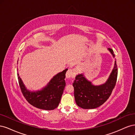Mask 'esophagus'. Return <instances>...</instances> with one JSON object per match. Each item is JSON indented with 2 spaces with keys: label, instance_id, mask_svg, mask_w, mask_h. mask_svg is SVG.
I'll return each instance as SVG.
<instances>
[{
  "label": "esophagus",
  "instance_id": "esophagus-1",
  "mask_svg": "<svg viewBox=\"0 0 135 135\" xmlns=\"http://www.w3.org/2000/svg\"><path fill=\"white\" fill-rule=\"evenodd\" d=\"M74 76V73L73 70L71 69H69L66 73V77L68 79H71Z\"/></svg>",
  "mask_w": 135,
  "mask_h": 135
}]
</instances>
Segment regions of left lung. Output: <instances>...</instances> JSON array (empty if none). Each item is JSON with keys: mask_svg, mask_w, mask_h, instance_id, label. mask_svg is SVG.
<instances>
[{"mask_svg": "<svg viewBox=\"0 0 135 135\" xmlns=\"http://www.w3.org/2000/svg\"><path fill=\"white\" fill-rule=\"evenodd\" d=\"M108 50L114 57L112 49L108 48ZM117 75L118 68L115 61L113 70L104 84L94 85L83 74L77 75L73 83L77 105L82 109H91L103 105L109 99L115 87Z\"/></svg>", "mask_w": 135, "mask_h": 135, "instance_id": "1", "label": "left lung"}]
</instances>
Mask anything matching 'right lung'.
<instances>
[{
    "mask_svg": "<svg viewBox=\"0 0 135 135\" xmlns=\"http://www.w3.org/2000/svg\"><path fill=\"white\" fill-rule=\"evenodd\" d=\"M68 69L53 77L42 90L31 92L27 90L17 73L20 89L28 103L38 109L51 110L57 108L65 87V74Z\"/></svg>",
    "mask_w": 135,
    "mask_h": 135,
    "instance_id": "obj_1",
    "label": "right lung"
}]
</instances>
